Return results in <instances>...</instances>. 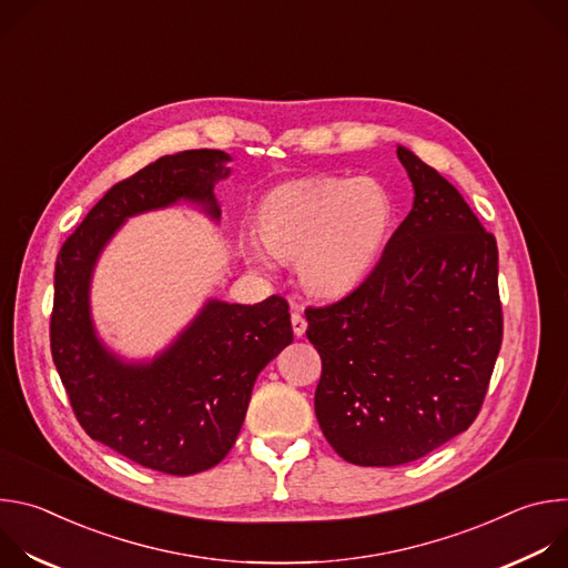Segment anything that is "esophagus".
<instances>
[{
  "mask_svg": "<svg viewBox=\"0 0 568 568\" xmlns=\"http://www.w3.org/2000/svg\"><path fill=\"white\" fill-rule=\"evenodd\" d=\"M292 331L296 337H303L307 331V321L303 318V314L298 312L296 305H292Z\"/></svg>",
  "mask_w": 568,
  "mask_h": 568,
  "instance_id": "34e87169",
  "label": "esophagus"
}]
</instances>
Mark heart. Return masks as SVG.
Returning a JSON list of instances; mask_svg holds the SVG:
<instances>
[{"label":"heart","mask_w":568,"mask_h":568,"mask_svg":"<svg viewBox=\"0 0 568 568\" xmlns=\"http://www.w3.org/2000/svg\"><path fill=\"white\" fill-rule=\"evenodd\" d=\"M393 222V195L375 178L296 182L274 191L258 213L265 247L278 258H298L303 285L326 298L353 292L373 272ZM245 256L267 265L254 242Z\"/></svg>","instance_id":"heart-1"}]
</instances>
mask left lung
<instances>
[{"instance_id":"1","label":"left lung","mask_w":568,"mask_h":568,"mask_svg":"<svg viewBox=\"0 0 568 568\" xmlns=\"http://www.w3.org/2000/svg\"><path fill=\"white\" fill-rule=\"evenodd\" d=\"M414 209L346 298L307 307L321 355L314 414L353 465L418 460L463 434L501 348L499 252L463 195L397 145Z\"/></svg>"}]
</instances>
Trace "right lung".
Instances as JSON below:
<instances>
[{
  "label": "right lung",
  "mask_w": 568,
  "mask_h": 568,
  "mask_svg": "<svg viewBox=\"0 0 568 568\" xmlns=\"http://www.w3.org/2000/svg\"><path fill=\"white\" fill-rule=\"evenodd\" d=\"M229 161L206 148L159 156L99 200L55 261L51 355L78 423L121 456L173 476L229 454L261 371L294 339L290 307L281 296L256 305L206 298L164 351L128 359L97 331L92 278L134 215L191 204L220 222L213 189L229 178Z\"/></svg>",
  "instance_id": "obj_1"
}]
</instances>
